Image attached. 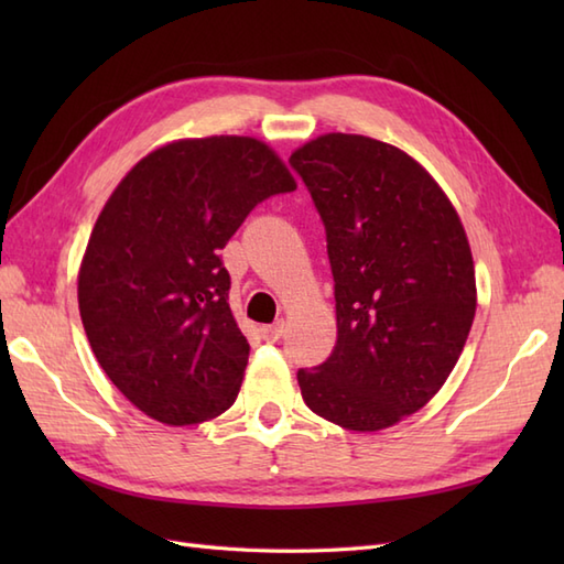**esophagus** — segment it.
<instances>
[{"label":"esophagus","instance_id":"34e87169","mask_svg":"<svg viewBox=\"0 0 564 564\" xmlns=\"http://www.w3.org/2000/svg\"><path fill=\"white\" fill-rule=\"evenodd\" d=\"M283 329H285V325L283 322H275V325H269V327H261V337L267 339V341H275V339H281V334H283Z\"/></svg>","mask_w":564,"mask_h":564}]
</instances>
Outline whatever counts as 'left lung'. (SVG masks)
Returning a JSON list of instances; mask_svg holds the SVG:
<instances>
[{
  "mask_svg": "<svg viewBox=\"0 0 564 564\" xmlns=\"http://www.w3.org/2000/svg\"><path fill=\"white\" fill-rule=\"evenodd\" d=\"M327 230L337 344L297 370L305 404L349 431H380L434 398L470 334V242L446 191L390 142L325 133L291 154Z\"/></svg>",
  "mask_w": 564,
  "mask_h": 564,
  "instance_id": "1",
  "label": "left lung"
}]
</instances>
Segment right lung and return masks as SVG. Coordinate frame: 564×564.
I'll return each instance as SVG.
<instances>
[{"label": "right lung", "instance_id": "1", "mask_svg": "<svg viewBox=\"0 0 564 564\" xmlns=\"http://www.w3.org/2000/svg\"><path fill=\"white\" fill-rule=\"evenodd\" d=\"M267 142L184 138L148 152L101 208L77 273L84 332L104 373L170 426L230 410L249 361L220 249L249 210L295 191Z\"/></svg>", "mask_w": 564, "mask_h": 564}]
</instances>
